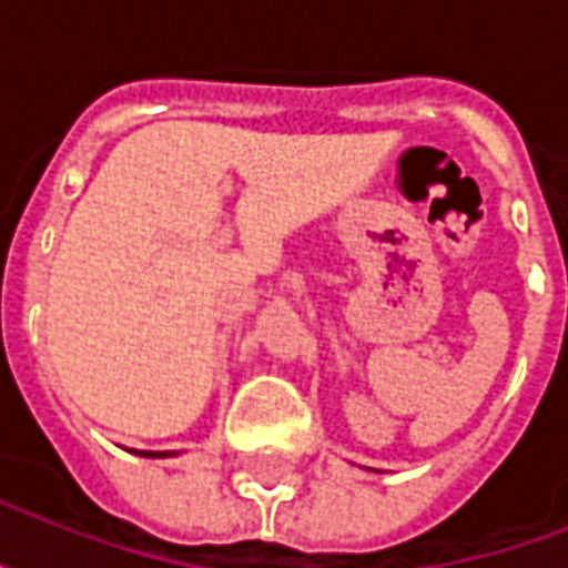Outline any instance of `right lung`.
<instances>
[{"instance_id":"1","label":"right lung","mask_w":568,"mask_h":568,"mask_svg":"<svg viewBox=\"0 0 568 568\" xmlns=\"http://www.w3.org/2000/svg\"><path fill=\"white\" fill-rule=\"evenodd\" d=\"M140 456H170V453H140Z\"/></svg>"}]
</instances>
